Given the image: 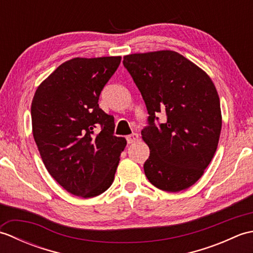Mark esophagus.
Returning <instances> with one entry per match:
<instances>
[{"mask_svg": "<svg viewBox=\"0 0 253 253\" xmlns=\"http://www.w3.org/2000/svg\"><path fill=\"white\" fill-rule=\"evenodd\" d=\"M138 138H139V136H138V133H131V135H129V136H127V142L128 143H133V142H136L137 140H138Z\"/></svg>", "mask_w": 253, "mask_h": 253, "instance_id": "34e87169", "label": "esophagus"}]
</instances>
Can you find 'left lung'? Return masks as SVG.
Instances as JSON below:
<instances>
[{
    "label": "left lung",
    "mask_w": 253,
    "mask_h": 253,
    "mask_svg": "<svg viewBox=\"0 0 253 253\" xmlns=\"http://www.w3.org/2000/svg\"><path fill=\"white\" fill-rule=\"evenodd\" d=\"M123 64L149 114L141 130L150 149L144 174L161 190L187 189L203 175L218 144L222 114L215 85L206 72L175 51L129 54ZM160 115L166 120L157 126Z\"/></svg>",
    "instance_id": "1"
}]
</instances>
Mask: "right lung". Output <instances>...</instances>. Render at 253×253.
Listing matches in <instances>:
<instances>
[{"label": "right lung", "mask_w": 253, "mask_h": 253, "mask_svg": "<svg viewBox=\"0 0 253 253\" xmlns=\"http://www.w3.org/2000/svg\"><path fill=\"white\" fill-rule=\"evenodd\" d=\"M121 56L75 57L58 66L31 103L32 133L50 175L82 198L107 190L114 180L126 139L114 136V117L99 96Z\"/></svg>", "instance_id": "1"}]
</instances>
